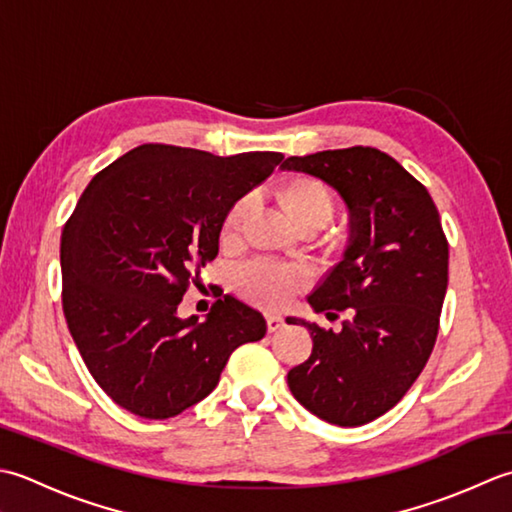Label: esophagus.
<instances>
[{"label": "esophagus", "mask_w": 512, "mask_h": 512, "mask_svg": "<svg viewBox=\"0 0 512 512\" xmlns=\"http://www.w3.org/2000/svg\"><path fill=\"white\" fill-rule=\"evenodd\" d=\"M285 327V318L283 316H276V314H269L267 316V329L269 333H276Z\"/></svg>", "instance_id": "1"}]
</instances>
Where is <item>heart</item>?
Masks as SVG:
<instances>
[{
  "instance_id": "1",
  "label": "heart",
  "mask_w": 512,
  "mask_h": 512,
  "mask_svg": "<svg viewBox=\"0 0 512 512\" xmlns=\"http://www.w3.org/2000/svg\"><path fill=\"white\" fill-rule=\"evenodd\" d=\"M285 210L291 221L300 229H322L333 216V198L331 194L316 181L298 179L285 185L280 192ZM252 210V198L243 196L229 207L221 227L223 243H236L241 236L245 218ZM238 287L243 294L260 307L280 309L291 300V296L305 285V274L294 265L276 263L269 258H254L238 269Z\"/></svg>"
}]
</instances>
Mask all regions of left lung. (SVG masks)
Listing matches in <instances>:
<instances>
[{
  "mask_svg": "<svg viewBox=\"0 0 512 512\" xmlns=\"http://www.w3.org/2000/svg\"><path fill=\"white\" fill-rule=\"evenodd\" d=\"M283 172L322 181L349 214L340 260L307 296L342 329L289 316L314 340L287 373L294 398L320 420L362 426L400 402L429 360L448 283V245L431 194L375 148L289 156Z\"/></svg>",
  "mask_w": 512,
  "mask_h": 512,
  "instance_id": "obj_1",
  "label": "left lung"
}]
</instances>
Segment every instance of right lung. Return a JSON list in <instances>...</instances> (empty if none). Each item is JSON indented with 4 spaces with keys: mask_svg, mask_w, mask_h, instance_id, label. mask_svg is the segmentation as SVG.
<instances>
[{
    "mask_svg": "<svg viewBox=\"0 0 512 512\" xmlns=\"http://www.w3.org/2000/svg\"><path fill=\"white\" fill-rule=\"evenodd\" d=\"M283 161L141 145L90 181L61 236L64 314L92 378L121 409L168 420L214 391L236 347L267 333L225 296L201 322L179 305L218 254L225 214Z\"/></svg>",
    "mask_w": 512,
    "mask_h": 512,
    "instance_id": "add662e5",
    "label": "right lung"
}]
</instances>
